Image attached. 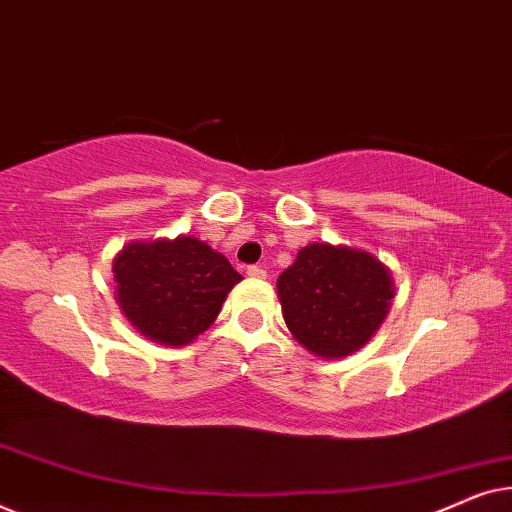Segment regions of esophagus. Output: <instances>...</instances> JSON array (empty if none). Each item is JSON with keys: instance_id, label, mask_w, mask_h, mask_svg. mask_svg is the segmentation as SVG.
<instances>
[{"instance_id": "esophagus-1", "label": "esophagus", "mask_w": 512, "mask_h": 512, "mask_svg": "<svg viewBox=\"0 0 512 512\" xmlns=\"http://www.w3.org/2000/svg\"><path fill=\"white\" fill-rule=\"evenodd\" d=\"M247 275H249L251 279H265V270L258 268V265H249Z\"/></svg>"}]
</instances>
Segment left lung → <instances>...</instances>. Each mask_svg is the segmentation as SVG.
Returning a JSON list of instances; mask_svg holds the SVG:
<instances>
[{
	"label": "left lung",
	"instance_id": "1",
	"mask_svg": "<svg viewBox=\"0 0 512 512\" xmlns=\"http://www.w3.org/2000/svg\"><path fill=\"white\" fill-rule=\"evenodd\" d=\"M284 321L321 359H342L373 338L394 298V277L361 249L307 244L277 279Z\"/></svg>",
	"mask_w": 512,
	"mask_h": 512
}]
</instances>
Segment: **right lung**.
Returning a JSON list of instances; mask_svg holds the SVG:
<instances>
[{
	"label": "right lung",
	"instance_id": "obj_1",
	"mask_svg": "<svg viewBox=\"0 0 512 512\" xmlns=\"http://www.w3.org/2000/svg\"><path fill=\"white\" fill-rule=\"evenodd\" d=\"M116 300L144 338L184 347L219 317L242 275L219 251L191 235L130 242L114 258Z\"/></svg>",
	"mask_w": 512,
	"mask_h": 512
}]
</instances>
